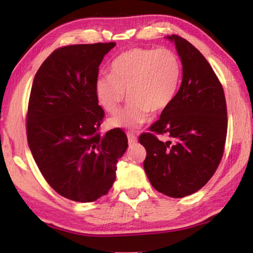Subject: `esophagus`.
<instances>
[{
	"instance_id": "1",
	"label": "esophagus",
	"mask_w": 253,
	"mask_h": 253,
	"mask_svg": "<svg viewBox=\"0 0 253 253\" xmlns=\"http://www.w3.org/2000/svg\"><path fill=\"white\" fill-rule=\"evenodd\" d=\"M127 137H128V143H129L130 145H131V144H135V143L137 142V138H136L135 135L127 134Z\"/></svg>"
}]
</instances>
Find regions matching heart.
<instances>
[{
	"label": "heart",
	"mask_w": 253,
	"mask_h": 253,
	"mask_svg": "<svg viewBox=\"0 0 253 253\" xmlns=\"http://www.w3.org/2000/svg\"><path fill=\"white\" fill-rule=\"evenodd\" d=\"M182 75L177 54L169 49L135 48L122 53L111 65V75L96 81L100 105L115 114L127 98L128 105L109 119L113 127L135 129L147 121L148 114H161L172 104Z\"/></svg>",
	"instance_id": "b5f03b06"
}]
</instances>
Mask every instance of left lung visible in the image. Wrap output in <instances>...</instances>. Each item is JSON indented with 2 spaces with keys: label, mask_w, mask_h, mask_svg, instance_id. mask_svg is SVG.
<instances>
[{
  "label": "left lung",
  "mask_w": 253,
  "mask_h": 253,
  "mask_svg": "<svg viewBox=\"0 0 253 253\" xmlns=\"http://www.w3.org/2000/svg\"><path fill=\"white\" fill-rule=\"evenodd\" d=\"M168 39L182 60V84L139 143L146 149L144 169L153 187L170 198H184L215 173L224 152L228 111L223 87L203 54L176 34ZM158 134L171 140L162 142Z\"/></svg>",
  "instance_id": "8db88e82"
}]
</instances>
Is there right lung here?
Returning a JSON list of instances; mask_svg holds the SVG:
<instances>
[{
    "label": "right lung",
    "mask_w": 253,
    "mask_h": 253,
    "mask_svg": "<svg viewBox=\"0 0 253 253\" xmlns=\"http://www.w3.org/2000/svg\"><path fill=\"white\" fill-rule=\"evenodd\" d=\"M115 42L54 50L34 77L27 114L28 144L45 181L63 198L93 202L108 193L128 146L122 129L100 135L105 111L96 81Z\"/></svg>",
    "instance_id": "obj_1"
}]
</instances>
